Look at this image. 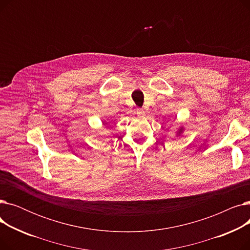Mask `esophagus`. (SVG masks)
I'll list each match as a JSON object with an SVG mask.
<instances>
[{"label": "esophagus", "instance_id": "obj_1", "mask_svg": "<svg viewBox=\"0 0 250 250\" xmlns=\"http://www.w3.org/2000/svg\"><path fill=\"white\" fill-rule=\"evenodd\" d=\"M137 115H138L139 117H144V116H145V110L142 109V108L137 109Z\"/></svg>", "mask_w": 250, "mask_h": 250}]
</instances>
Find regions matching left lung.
Wrapping results in <instances>:
<instances>
[{
	"mask_svg": "<svg viewBox=\"0 0 250 250\" xmlns=\"http://www.w3.org/2000/svg\"><path fill=\"white\" fill-rule=\"evenodd\" d=\"M183 132H185V127H183V126L181 125V126H179V127H178V129L176 130V136H177V137L181 136Z\"/></svg>",
	"mask_w": 250,
	"mask_h": 250,
	"instance_id": "8db88e82",
	"label": "left lung"
}]
</instances>
